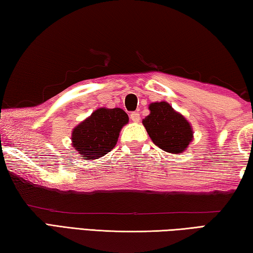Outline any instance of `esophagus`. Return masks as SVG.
<instances>
[{"label":"esophagus","instance_id":"esophagus-1","mask_svg":"<svg viewBox=\"0 0 253 253\" xmlns=\"http://www.w3.org/2000/svg\"><path fill=\"white\" fill-rule=\"evenodd\" d=\"M130 119L131 122L134 123H138L140 121V115L139 113H136V111H134V113L130 114Z\"/></svg>","mask_w":253,"mask_h":253}]
</instances>
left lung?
<instances>
[{"label":"left lung","mask_w":253,"mask_h":253,"mask_svg":"<svg viewBox=\"0 0 253 253\" xmlns=\"http://www.w3.org/2000/svg\"><path fill=\"white\" fill-rule=\"evenodd\" d=\"M151 114L143 119L149 137L163 151L181 154L193 139V130L184 116L166 101L149 105Z\"/></svg>","instance_id":"8db88e82"}]
</instances>
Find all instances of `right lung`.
Wrapping results in <instances>:
<instances>
[{"label":"right lung","instance_id":"obj_1","mask_svg":"<svg viewBox=\"0 0 253 253\" xmlns=\"http://www.w3.org/2000/svg\"><path fill=\"white\" fill-rule=\"evenodd\" d=\"M121 108H99L72 130V146L84 160H97L116 146L119 132L128 123Z\"/></svg>","mask_w":253,"mask_h":253}]
</instances>
